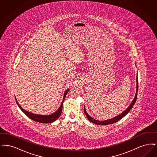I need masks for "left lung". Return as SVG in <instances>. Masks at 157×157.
<instances>
[{"label":"left lung","instance_id":"left-lung-1","mask_svg":"<svg viewBox=\"0 0 157 157\" xmlns=\"http://www.w3.org/2000/svg\"><path fill=\"white\" fill-rule=\"evenodd\" d=\"M138 77H136V94H135V95L134 99V100L132 101L131 104H130V105L127 108V109H125V111H124V112H122L121 114H120L118 116H116L115 117L113 118L112 119H110V120H105V121H98V120H95L93 118H92L90 116L88 115V113H87V112L86 111V109H85V108L84 107V112L86 116V117L88 118V120L90 121L91 122L94 123V124H95L97 125H109V124H113L116 122H118L119 120L122 119L124 117H125L127 113L128 112H129L131 111V109H132V106H134V105L135 104L136 101V98H137V93H138Z\"/></svg>","mask_w":157,"mask_h":157}]
</instances>
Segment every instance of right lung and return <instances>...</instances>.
<instances>
[{
	"instance_id": "1",
	"label": "right lung",
	"mask_w": 157,
	"mask_h": 157,
	"mask_svg": "<svg viewBox=\"0 0 157 157\" xmlns=\"http://www.w3.org/2000/svg\"><path fill=\"white\" fill-rule=\"evenodd\" d=\"M69 89L67 90L63 95V100L61 102V104L60 106L59 109L56 111L54 112L52 114H51L49 115H38V114H35V113H32L26 111V110H25L24 109H23L21 107V106L18 103L17 99L15 98L16 103L18 105V106L20 108V109L22 110V111L26 116H28V117H29L31 120L36 121L37 122H40V123H43V124H48V123H52L53 122L55 121L60 117V115H61V113L62 111V107H63V101L65 100V98L66 97V95L67 94V92L69 91Z\"/></svg>"
}]
</instances>
